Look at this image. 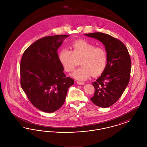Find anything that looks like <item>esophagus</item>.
Wrapping results in <instances>:
<instances>
[{"label":"esophagus","instance_id":"34e87169","mask_svg":"<svg viewBox=\"0 0 147 147\" xmlns=\"http://www.w3.org/2000/svg\"><path fill=\"white\" fill-rule=\"evenodd\" d=\"M77 84L80 85H84V83L82 82H79V81H77Z\"/></svg>","mask_w":147,"mask_h":147}]
</instances>
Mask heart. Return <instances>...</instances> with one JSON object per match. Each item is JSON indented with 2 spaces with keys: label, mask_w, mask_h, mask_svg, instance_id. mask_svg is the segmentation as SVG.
<instances>
[{
  "label": "heart",
  "mask_w": 147,
  "mask_h": 147,
  "mask_svg": "<svg viewBox=\"0 0 147 147\" xmlns=\"http://www.w3.org/2000/svg\"><path fill=\"white\" fill-rule=\"evenodd\" d=\"M70 49L71 51L61 49L58 54V59L67 72L74 70L80 61L82 66L71 75L75 79L85 80L92 74L97 76L105 70L107 57L103 48L95 47L91 43L80 40L73 42Z\"/></svg>",
  "instance_id": "b5f03b06"
}]
</instances>
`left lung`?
Returning a JSON list of instances; mask_svg holds the SVG:
<instances>
[{
  "label": "left lung",
  "instance_id": "left-lung-1",
  "mask_svg": "<svg viewBox=\"0 0 147 147\" xmlns=\"http://www.w3.org/2000/svg\"><path fill=\"white\" fill-rule=\"evenodd\" d=\"M85 35L97 39L105 46L107 63L101 76L92 83L95 93L90 99L98 106L109 107L119 100L129 83L131 57L124 43L110 35L102 32Z\"/></svg>",
  "mask_w": 147,
  "mask_h": 147
}]
</instances>
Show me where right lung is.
<instances>
[{
  "label": "right lung",
  "mask_w": 147,
  "mask_h": 147,
  "mask_svg": "<svg viewBox=\"0 0 147 147\" xmlns=\"http://www.w3.org/2000/svg\"><path fill=\"white\" fill-rule=\"evenodd\" d=\"M69 35L41 38L24 52L20 63V84L31 103L40 110L51 113L63 105L74 80L66 77L57 50Z\"/></svg>",
  "instance_id": "add662e5"
}]
</instances>
